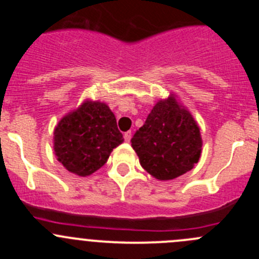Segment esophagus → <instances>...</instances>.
I'll use <instances>...</instances> for the list:
<instances>
[{
  "label": "esophagus",
  "instance_id": "obj_1",
  "mask_svg": "<svg viewBox=\"0 0 259 259\" xmlns=\"http://www.w3.org/2000/svg\"><path fill=\"white\" fill-rule=\"evenodd\" d=\"M124 139H125V142L126 143H129L130 140H132V132H126L124 134Z\"/></svg>",
  "mask_w": 259,
  "mask_h": 259
}]
</instances>
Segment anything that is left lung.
<instances>
[{
	"label": "left lung",
	"mask_w": 259,
	"mask_h": 259,
	"mask_svg": "<svg viewBox=\"0 0 259 259\" xmlns=\"http://www.w3.org/2000/svg\"><path fill=\"white\" fill-rule=\"evenodd\" d=\"M203 140L193 115L170 94L154 105L144 125L132 138L140 165L159 180L192 170L199 161Z\"/></svg>",
	"instance_id": "left-lung-1"
}]
</instances>
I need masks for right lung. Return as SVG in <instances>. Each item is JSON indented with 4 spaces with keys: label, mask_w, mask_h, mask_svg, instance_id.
Wrapping results in <instances>:
<instances>
[{
    "label": "right lung",
    "mask_w": 259,
    "mask_h": 259,
    "mask_svg": "<svg viewBox=\"0 0 259 259\" xmlns=\"http://www.w3.org/2000/svg\"><path fill=\"white\" fill-rule=\"evenodd\" d=\"M124 142L113 111L105 103L85 100L62 117L54 130V151L70 173L88 177L108 161Z\"/></svg>",
    "instance_id": "obj_1"
}]
</instances>
